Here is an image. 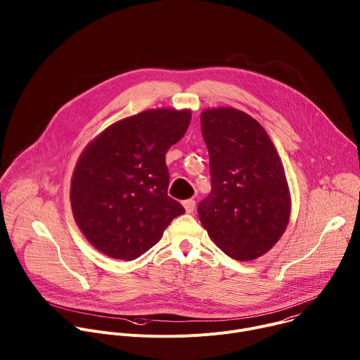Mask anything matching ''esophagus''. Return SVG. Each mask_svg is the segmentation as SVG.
I'll list each match as a JSON object with an SVG mask.
<instances>
[{"label": "esophagus", "mask_w": 360, "mask_h": 360, "mask_svg": "<svg viewBox=\"0 0 360 360\" xmlns=\"http://www.w3.org/2000/svg\"><path fill=\"white\" fill-rule=\"evenodd\" d=\"M184 208H185L186 214H193V211H195V200L193 199L184 200Z\"/></svg>", "instance_id": "34e87169"}]
</instances>
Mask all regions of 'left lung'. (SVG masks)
Returning a JSON list of instances; mask_svg holds the SVG:
<instances>
[{
  "label": "left lung",
  "instance_id": "1",
  "mask_svg": "<svg viewBox=\"0 0 360 360\" xmlns=\"http://www.w3.org/2000/svg\"><path fill=\"white\" fill-rule=\"evenodd\" d=\"M212 191L198 205L215 245L236 261L265 255L283 235L290 192L279 153L264 127L232 107L203 110Z\"/></svg>",
  "mask_w": 360,
  "mask_h": 360
}]
</instances>
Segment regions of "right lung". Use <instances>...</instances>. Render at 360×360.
Wrapping results in <instances>:
<instances>
[{
	"label": "right lung",
	"instance_id": "add662e5",
	"mask_svg": "<svg viewBox=\"0 0 360 360\" xmlns=\"http://www.w3.org/2000/svg\"><path fill=\"white\" fill-rule=\"evenodd\" d=\"M191 118V110L142 111L114 122L85 146L72 172L70 200L75 224L101 253L136 259L185 212L168 196L165 153Z\"/></svg>",
	"mask_w": 360,
	"mask_h": 360
}]
</instances>
